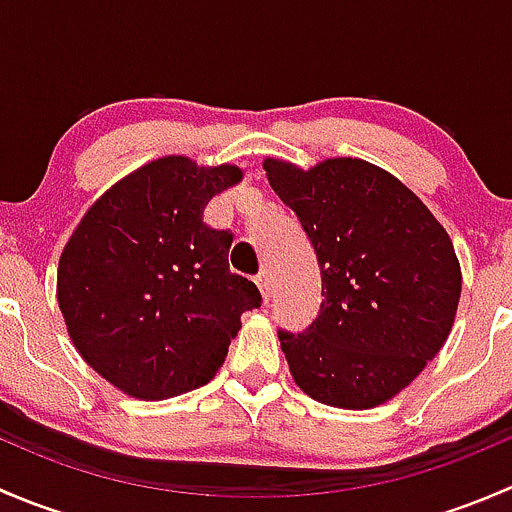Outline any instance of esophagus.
Returning <instances> with one entry per match:
<instances>
[{
    "mask_svg": "<svg viewBox=\"0 0 512 512\" xmlns=\"http://www.w3.org/2000/svg\"><path fill=\"white\" fill-rule=\"evenodd\" d=\"M255 282H257V287H260L262 297H265V299H270V294H272V277H270V272H267V270L257 272Z\"/></svg>",
    "mask_w": 512,
    "mask_h": 512,
    "instance_id": "esophagus-1",
    "label": "esophagus"
}]
</instances>
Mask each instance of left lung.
Here are the masks:
<instances>
[{"mask_svg":"<svg viewBox=\"0 0 512 512\" xmlns=\"http://www.w3.org/2000/svg\"><path fill=\"white\" fill-rule=\"evenodd\" d=\"M262 165L322 272L317 319L302 334L280 329L294 384L337 409L394 399L451 334L461 299L451 237L399 178L366 160Z\"/></svg>","mask_w":512,"mask_h":512,"instance_id":"left-lung-1","label":"left lung"}]
</instances>
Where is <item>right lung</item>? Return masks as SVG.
Listing matches in <instances>:
<instances>
[{
  "mask_svg": "<svg viewBox=\"0 0 512 512\" xmlns=\"http://www.w3.org/2000/svg\"><path fill=\"white\" fill-rule=\"evenodd\" d=\"M237 165L151 160L118 180L66 242L56 297L86 364L123 394L160 401L208 384L255 282L230 272V230L203 223L213 195L240 183Z\"/></svg>",
  "mask_w": 512,
  "mask_h": 512,
  "instance_id": "obj_1",
  "label": "right lung"
}]
</instances>
